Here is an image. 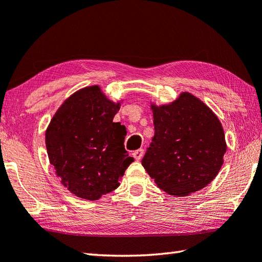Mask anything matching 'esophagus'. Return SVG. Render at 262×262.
I'll list each match as a JSON object with an SVG mask.
<instances>
[{
    "mask_svg": "<svg viewBox=\"0 0 262 262\" xmlns=\"http://www.w3.org/2000/svg\"><path fill=\"white\" fill-rule=\"evenodd\" d=\"M143 155H144V150L143 149H139V150H136V151L133 152V157H134L136 160H140L142 157H143Z\"/></svg>",
    "mask_w": 262,
    "mask_h": 262,
    "instance_id": "34e87169",
    "label": "esophagus"
}]
</instances>
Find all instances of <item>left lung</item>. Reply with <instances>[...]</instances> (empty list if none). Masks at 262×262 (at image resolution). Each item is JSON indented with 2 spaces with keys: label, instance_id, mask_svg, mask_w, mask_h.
Instances as JSON below:
<instances>
[{
  "label": "left lung",
  "instance_id": "obj_1",
  "mask_svg": "<svg viewBox=\"0 0 262 262\" xmlns=\"http://www.w3.org/2000/svg\"><path fill=\"white\" fill-rule=\"evenodd\" d=\"M155 136L142 159L165 192L183 197L212 182L227 151L221 122L201 99L182 93L172 104L152 106Z\"/></svg>",
  "mask_w": 262,
  "mask_h": 262
}]
</instances>
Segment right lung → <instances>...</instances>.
<instances>
[{
  "instance_id": "1",
  "label": "right lung",
  "mask_w": 262,
  "mask_h": 262,
  "mask_svg": "<svg viewBox=\"0 0 262 262\" xmlns=\"http://www.w3.org/2000/svg\"><path fill=\"white\" fill-rule=\"evenodd\" d=\"M119 103L98 85L83 88L63 103L46 133L50 164L68 190L96 201L117 189L133 163L125 150V127L113 122Z\"/></svg>"
}]
</instances>
